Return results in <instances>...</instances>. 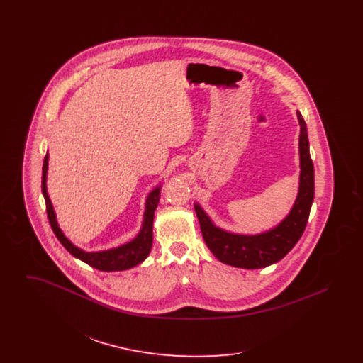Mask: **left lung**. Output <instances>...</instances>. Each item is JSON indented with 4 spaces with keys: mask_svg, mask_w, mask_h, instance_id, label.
<instances>
[{
    "mask_svg": "<svg viewBox=\"0 0 363 363\" xmlns=\"http://www.w3.org/2000/svg\"><path fill=\"white\" fill-rule=\"evenodd\" d=\"M301 125L299 191L293 209L275 228L259 235L231 234L216 227L199 204H194L203 238L219 261L246 269L264 268L283 259L302 237L314 199V167L309 152V140L305 120L296 113Z\"/></svg>",
    "mask_w": 363,
    "mask_h": 363,
    "instance_id": "obj_1",
    "label": "left lung"
}]
</instances>
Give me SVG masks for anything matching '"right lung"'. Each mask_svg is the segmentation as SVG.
<instances>
[{"instance_id": "1", "label": "right lung", "mask_w": 363, "mask_h": 363, "mask_svg": "<svg viewBox=\"0 0 363 363\" xmlns=\"http://www.w3.org/2000/svg\"><path fill=\"white\" fill-rule=\"evenodd\" d=\"M48 160H49V154L45 156L43 160V169H42V193L46 201V212L48 218L52 225V231L58 241L62 243V246L69 252L72 256L76 259L84 261L88 265L99 269V271H123L129 269L132 267H136L141 261H144L145 257L151 252L152 246V223H154V215L155 209L160 199V186L152 190L147 199L145 204V212H144V219H143V227L138 233V237L133 241L128 242L122 246H118L116 249L104 250V252H84L74 246L72 242L64 235L61 228L57 225L55 220V213L52 209V201L49 199L48 190H46V174H48Z\"/></svg>"}]
</instances>
